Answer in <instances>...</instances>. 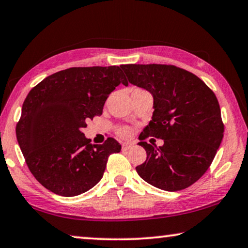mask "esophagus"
Instances as JSON below:
<instances>
[{"mask_svg":"<svg viewBox=\"0 0 248 248\" xmlns=\"http://www.w3.org/2000/svg\"><path fill=\"white\" fill-rule=\"evenodd\" d=\"M133 146V144L132 143H123V144H122V151H127V150H130L131 148Z\"/></svg>","mask_w":248,"mask_h":248,"instance_id":"obj_1","label":"esophagus"}]
</instances>
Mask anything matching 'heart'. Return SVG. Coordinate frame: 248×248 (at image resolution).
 <instances>
[{
	"label": "heart",
	"mask_w": 248,
	"mask_h": 248,
	"mask_svg": "<svg viewBox=\"0 0 248 248\" xmlns=\"http://www.w3.org/2000/svg\"><path fill=\"white\" fill-rule=\"evenodd\" d=\"M116 133L118 136H121V138H124V139L130 138L132 134L130 127H127V126H118L116 128Z\"/></svg>",
	"instance_id": "heart-1"
}]
</instances>
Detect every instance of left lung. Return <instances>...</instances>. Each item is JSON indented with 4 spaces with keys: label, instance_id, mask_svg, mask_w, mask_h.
Wrapping results in <instances>:
<instances>
[{
    "label": "left lung",
    "instance_id": "left-lung-1",
    "mask_svg": "<svg viewBox=\"0 0 248 248\" xmlns=\"http://www.w3.org/2000/svg\"><path fill=\"white\" fill-rule=\"evenodd\" d=\"M128 81L153 95L152 121L140 134L146 151L136 167L143 180L166 191H179L198 181L213 162L225 126L215 93L190 71L172 64H122ZM150 136L162 147L149 145Z\"/></svg>",
    "mask_w": 248,
    "mask_h": 248
}]
</instances>
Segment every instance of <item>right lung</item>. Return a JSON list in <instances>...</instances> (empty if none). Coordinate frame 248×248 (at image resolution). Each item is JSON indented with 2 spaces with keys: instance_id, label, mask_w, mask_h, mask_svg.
Returning <instances> with one entry per match:
<instances>
[{
  "instance_id": "add662e5",
  "label": "right lung",
  "mask_w": 248,
  "mask_h": 248,
  "mask_svg": "<svg viewBox=\"0 0 248 248\" xmlns=\"http://www.w3.org/2000/svg\"><path fill=\"white\" fill-rule=\"evenodd\" d=\"M127 86L118 66L73 67L52 74L29 92L16 133L27 166L50 191L84 193L103 178L108 156L121 151L115 139L91 144L81 132L100 116L116 86Z\"/></svg>"
}]
</instances>
